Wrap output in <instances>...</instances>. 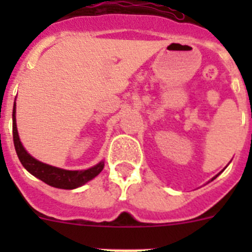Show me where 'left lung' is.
<instances>
[{
	"label": "left lung",
	"mask_w": 252,
	"mask_h": 252,
	"mask_svg": "<svg viewBox=\"0 0 252 252\" xmlns=\"http://www.w3.org/2000/svg\"><path fill=\"white\" fill-rule=\"evenodd\" d=\"M215 178H216V177H215ZM215 178H213V179H215ZM213 179H212V180H213Z\"/></svg>",
	"instance_id": "8db88e82"
}]
</instances>
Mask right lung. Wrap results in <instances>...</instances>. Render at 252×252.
I'll use <instances>...</instances> for the list:
<instances>
[{"instance_id":"1","label":"right lung","mask_w":252,"mask_h":252,"mask_svg":"<svg viewBox=\"0 0 252 252\" xmlns=\"http://www.w3.org/2000/svg\"><path fill=\"white\" fill-rule=\"evenodd\" d=\"M15 106H16V103H15ZM15 106H13L12 111L13 145H15V150H16L20 161L29 173H31L34 177L39 178L40 180H43L44 183L60 189L78 188V187L86 184L87 182L92 180L93 178L97 177L101 173L104 166L103 161L98 162L97 165L87 169V170H64V169L55 168V166L48 165V164H44V162L34 159L30 154H28V151L24 149L21 141H20L16 127V116H15L16 110H15Z\"/></svg>"}]
</instances>
